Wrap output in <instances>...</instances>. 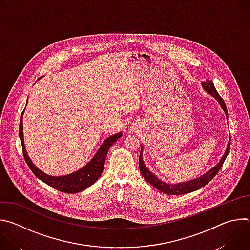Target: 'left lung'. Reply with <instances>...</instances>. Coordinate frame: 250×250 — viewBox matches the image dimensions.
<instances>
[{"label":"left lung","instance_id":"1","mask_svg":"<svg viewBox=\"0 0 250 250\" xmlns=\"http://www.w3.org/2000/svg\"><path fill=\"white\" fill-rule=\"evenodd\" d=\"M202 87L204 89L205 92H207L208 95H210L211 97L215 98L220 105L222 106L223 111L225 112L226 114V117L227 119L229 118L228 116V110H227V106H226V104L224 102V100L221 98V96L219 95V93L217 92L215 86H213V83L212 81H209V80H206L205 82H202ZM229 147H230V137H229V144H228V146L226 148V151L224 153V155L222 156L221 160L219 161V163L217 165L213 166L211 169H209L208 171H207L204 175L198 177V178H195V179H192L190 181H186V182H181V183H176V184H170V183H167V182H164L162 181L161 179H159V178L153 174L146 165V163L144 162V158H142V152H144V146H141V148H140V154H139V169H140V173L141 175L145 177V179L149 183L151 184L154 188H156L157 190H159L160 192L164 193V194H167V195H183V194H188V193H191V192H194V191H197L201 188H203L204 186H206L213 177H215L218 172L220 171V169L222 168L229 152Z\"/></svg>","mask_w":250,"mask_h":250}]
</instances>
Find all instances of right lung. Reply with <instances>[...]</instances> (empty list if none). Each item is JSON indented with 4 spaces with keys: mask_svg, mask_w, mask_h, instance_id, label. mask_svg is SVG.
I'll use <instances>...</instances> for the list:
<instances>
[{
    "mask_svg": "<svg viewBox=\"0 0 250 250\" xmlns=\"http://www.w3.org/2000/svg\"><path fill=\"white\" fill-rule=\"evenodd\" d=\"M24 110L21 113V120H20V138L22 146V152H23L25 162L30 168V170L32 171V173L37 176L40 180H42L48 186L52 187L53 189H56L60 192H64L68 194L79 193L89 188L91 185H93L99 179V177L101 176L104 170V161H105L106 154H108L109 148L123 135V132L120 131L118 133H115L109 136L108 138H105L102 144V146H100V148L98 149V151L96 152V154L92 157V159L79 170L67 175L51 176L42 172L41 169H39L37 166H35L26 152V149L24 146L23 129H22V117H23Z\"/></svg>",
    "mask_w": 250,
    "mask_h": 250,
    "instance_id": "obj_1",
    "label": "right lung"
}]
</instances>
